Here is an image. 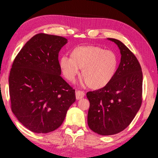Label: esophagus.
Returning a JSON list of instances; mask_svg holds the SVG:
<instances>
[{
  "instance_id": "esophagus-1",
  "label": "esophagus",
  "mask_w": 158,
  "mask_h": 158,
  "mask_svg": "<svg viewBox=\"0 0 158 158\" xmlns=\"http://www.w3.org/2000/svg\"><path fill=\"white\" fill-rule=\"evenodd\" d=\"M75 96H76V98L78 100V99L83 98L84 96H85V93H84L83 90H76V92H75Z\"/></svg>"
}]
</instances>
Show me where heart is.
Here are the masks:
<instances>
[{
    "label": "heart",
    "mask_w": 158,
    "mask_h": 158,
    "mask_svg": "<svg viewBox=\"0 0 158 158\" xmlns=\"http://www.w3.org/2000/svg\"><path fill=\"white\" fill-rule=\"evenodd\" d=\"M118 64V55L113 50L91 45L75 47L70 57L64 55L60 60V68L68 81H73L81 68L85 81L93 89L107 85L114 77Z\"/></svg>",
    "instance_id": "b5f03b06"
}]
</instances>
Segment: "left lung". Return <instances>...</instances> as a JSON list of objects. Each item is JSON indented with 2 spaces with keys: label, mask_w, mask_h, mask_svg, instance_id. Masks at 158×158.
Masks as SVG:
<instances>
[{
  "label": "left lung",
  "mask_w": 158,
  "mask_h": 158,
  "mask_svg": "<svg viewBox=\"0 0 158 158\" xmlns=\"http://www.w3.org/2000/svg\"><path fill=\"white\" fill-rule=\"evenodd\" d=\"M109 40L120 49L119 65L107 85L86 94L90 102L88 127L101 135H115L126 129L142 102V71L139 61L121 41Z\"/></svg>",
  "instance_id": "obj_1"
}]
</instances>
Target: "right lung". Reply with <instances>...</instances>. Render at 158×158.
<instances>
[{
    "instance_id": "obj_1",
    "label": "right lung",
    "mask_w": 158,
    "mask_h": 158,
    "mask_svg": "<svg viewBox=\"0 0 158 158\" xmlns=\"http://www.w3.org/2000/svg\"><path fill=\"white\" fill-rule=\"evenodd\" d=\"M67 41L62 36L37 34L13 62L8 78L10 108L33 132L49 133L60 127L75 101V89L60 76L58 54Z\"/></svg>"
}]
</instances>
